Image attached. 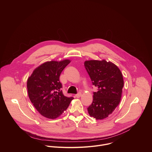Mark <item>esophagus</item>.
<instances>
[{
	"label": "esophagus",
	"mask_w": 152,
	"mask_h": 152,
	"mask_svg": "<svg viewBox=\"0 0 152 152\" xmlns=\"http://www.w3.org/2000/svg\"><path fill=\"white\" fill-rule=\"evenodd\" d=\"M81 96H82V94H81V93H77V94H76V95H75L76 97H77V98H79V97H80Z\"/></svg>",
	"instance_id": "34e87169"
}]
</instances>
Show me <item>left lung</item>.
<instances>
[{"label": "left lung", "mask_w": 152, "mask_h": 152, "mask_svg": "<svg viewBox=\"0 0 152 152\" xmlns=\"http://www.w3.org/2000/svg\"><path fill=\"white\" fill-rule=\"evenodd\" d=\"M84 65L93 85L98 88L93 93L88 114L96 120L106 118L120 102L124 85L122 73L115 64L104 59L85 61Z\"/></svg>", "instance_id": "8db88e82"}]
</instances>
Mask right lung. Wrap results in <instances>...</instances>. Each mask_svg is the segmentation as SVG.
Returning <instances> with one entry per match:
<instances>
[{
  "label": "right lung",
  "mask_w": 152,
  "mask_h": 152,
  "mask_svg": "<svg viewBox=\"0 0 152 152\" xmlns=\"http://www.w3.org/2000/svg\"><path fill=\"white\" fill-rule=\"evenodd\" d=\"M70 59L51 61L37 67L27 80L29 99L37 111L43 117L55 119L69 107L73 97L62 94L59 76Z\"/></svg>",
  "instance_id": "add662e5"
}]
</instances>
